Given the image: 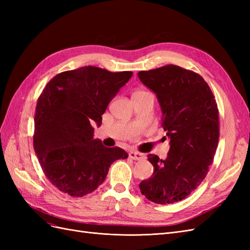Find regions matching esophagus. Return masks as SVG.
<instances>
[{"label": "esophagus", "mask_w": 250, "mask_h": 250, "mask_svg": "<svg viewBox=\"0 0 250 250\" xmlns=\"http://www.w3.org/2000/svg\"><path fill=\"white\" fill-rule=\"evenodd\" d=\"M129 157L132 158V160H134V161H141V160H145L146 158L145 154L140 153V152H135V151H131V152L129 153Z\"/></svg>", "instance_id": "esophagus-1"}]
</instances>
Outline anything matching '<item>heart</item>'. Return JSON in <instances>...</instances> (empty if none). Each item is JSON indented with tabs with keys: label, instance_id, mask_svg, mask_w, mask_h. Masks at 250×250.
Wrapping results in <instances>:
<instances>
[{
	"label": "heart",
	"instance_id": "b5f03b06",
	"mask_svg": "<svg viewBox=\"0 0 250 250\" xmlns=\"http://www.w3.org/2000/svg\"><path fill=\"white\" fill-rule=\"evenodd\" d=\"M144 94H148V93H146V92H140V90H139V92H135L133 94V96H135V95H144Z\"/></svg>",
	"mask_w": 250,
	"mask_h": 250
}]
</instances>
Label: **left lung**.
Masks as SVG:
<instances>
[{"label":"left lung","mask_w":250,"mask_h":250,"mask_svg":"<svg viewBox=\"0 0 250 250\" xmlns=\"http://www.w3.org/2000/svg\"><path fill=\"white\" fill-rule=\"evenodd\" d=\"M142 83L155 93L162 127L170 139L166 160L148 155L154 172L140 184L150 201L169 204L185 199L206 178L219 141V113L215 97L199 74L168 64L141 71Z\"/></svg>","instance_id":"1"}]
</instances>
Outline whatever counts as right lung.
I'll list each match as a JSON object with an SVG mask.
<instances>
[{
  "mask_svg": "<svg viewBox=\"0 0 250 250\" xmlns=\"http://www.w3.org/2000/svg\"><path fill=\"white\" fill-rule=\"evenodd\" d=\"M132 72L111 73L96 66L62 72L49 81L36 104L33 146L53 186L73 197L92 193L106 178L110 165L128 157L94 139L95 122Z\"/></svg>",
  "mask_w": 250,
  "mask_h": 250,
  "instance_id": "1",
  "label": "right lung"
}]
</instances>
